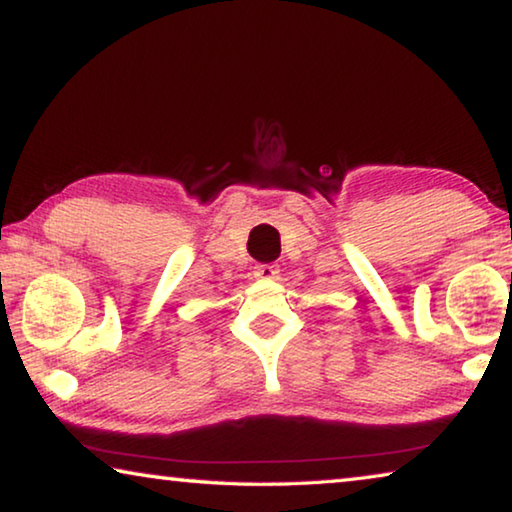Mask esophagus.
Wrapping results in <instances>:
<instances>
[{"instance_id": "obj_1", "label": "esophagus", "mask_w": 512, "mask_h": 512, "mask_svg": "<svg viewBox=\"0 0 512 512\" xmlns=\"http://www.w3.org/2000/svg\"><path fill=\"white\" fill-rule=\"evenodd\" d=\"M277 273H280V268H277L275 264H257L255 266V277H259V280H275Z\"/></svg>"}]
</instances>
